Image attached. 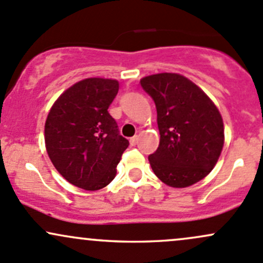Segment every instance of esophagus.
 I'll use <instances>...</instances> for the list:
<instances>
[{"label":"esophagus","mask_w":263,"mask_h":263,"mask_svg":"<svg viewBox=\"0 0 263 263\" xmlns=\"http://www.w3.org/2000/svg\"><path fill=\"white\" fill-rule=\"evenodd\" d=\"M138 140H139V137H138V135H135V137H133L130 139V144L132 145H137Z\"/></svg>","instance_id":"esophagus-1"}]
</instances>
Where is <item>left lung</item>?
I'll use <instances>...</instances> for the list:
<instances>
[{"mask_svg":"<svg viewBox=\"0 0 263 263\" xmlns=\"http://www.w3.org/2000/svg\"><path fill=\"white\" fill-rule=\"evenodd\" d=\"M140 85L157 108L159 146L148 157L155 176L174 188L199 182L214 168L224 143L217 106L179 74L145 76Z\"/></svg>","mask_w":263,"mask_h":263,"instance_id":"8db88e82","label":"left lung"}]
</instances>
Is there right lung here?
Listing matches in <instances>:
<instances>
[{"label":"right lung","mask_w":263,"mask_h":263,"mask_svg":"<svg viewBox=\"0 0 263 263\" xmlns=\"http://www.w3.org/2000/svg\"><path fill=\"white\" fill-rule=\"evenodd\" d=\"M119 83L90 78L76 83L53 103L45 123V144L53 166L71 184L98 191L117 176L129 142L108 109Z\"/></svg>","instance_id":"add662e5"}]
</instances>
